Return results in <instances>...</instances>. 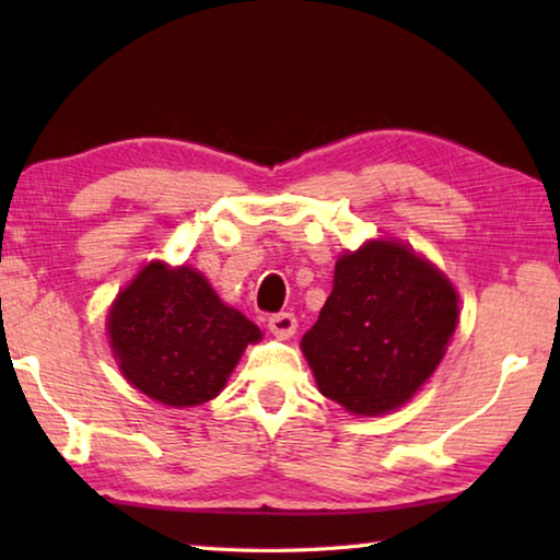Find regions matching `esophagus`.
Masks as SVG:
<instances>
[{"mask_svg":"<svg viewBox=\"0 0 560 560\" xmlns=\"http://www.w3.org/2000/svg\"><path fill=\"white\" fill-rule=\"evenodd\" d=\"M269 330L277 338H291L296 334V316L289 314V311H281V314L269 316Z\"/></svg>","mask_w":560,"mask_h":560,"instance_id":"esophagus-1","label":"esophagus"}]
</instances>
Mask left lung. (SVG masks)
<instances>
[{"instance_id": "obj_1", "label": "left lung", "mask_w": 560, "mask_h": 560, "mask_svg": "<svg viewBox=\"0 0 560 560\" xmlns=\"http://www.w3.org/2000/svg\"><path fill=\"white\" fill-rule=\"evenodd\" d=\"M457 293L407 246L368 242L336 261L334 291L301 340L318 390L355 415L410 400L457 326Z\"/></svg>"}]
</instances>
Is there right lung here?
Masks as SVG:
<instances>
[{"label":"right lung","mask_w":560,"mask_h":560,"mask_svg":"<svg viewBox=\"0 0 560 560\" xmlns=\"http://www.w3.org/2000/svg\"><path fill=\"white\" fill-rule=\"evenodd\" d=\"M113 353L140 393L173 407L212 400L261 330L224 306L195 269L150 264L108 316Z\"/></svg>","instance_id":"right-lung-1"}]
</instances>
